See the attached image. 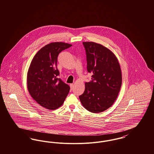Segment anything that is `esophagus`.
I'll return each mask as SVG.
<instances>
[{"mask_svg": "<svg viewBox=\"0 0 154 154\" xmlns=\"http://www.w3.org/2000/svg\"><path fill=\"white\" fill-rule=\"evenodd\" d=\"M73 84H70V88H71L72 89L73 88Z\"/></svg>", "mask_w": 154, "mask_h": 154, "instance_id": "obj_1", "label": "esophagus"}]
</instances>
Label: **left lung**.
I'll use <instances>...</instances> for the list:
<instances>
[{
    "mask_svg": "<svg viewBox=\"0 0 154 154\" xmlns=\"http://www.w3.org/2000/svg\"><path fill=\"white\" fill-rule=\"evenodd\" d=\"M87 72L92 74L79 96L82 106L94 113L103 112L116 100L122 84L120 65L115 55L106 47L94 42H83Z\"/></svg>",
    "mask_w": 154,
    "mask_h": 154,
    "instance_id": "obj_1",
    "label": "left lung"
}]
</instances>
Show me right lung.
Returning <instances> with one entry per match:
<instances>
[{"label":"right lung","instance_id":"right-lung-1","mask_svg":"<svg viewBox=\"0 0 154 154\" xmlns=\"http://www.w3.org/2000/svg\"><path fill=\"white\" fill-rule=\"evenodd\" d=\"M72 45L62 42L47 44L37 52L30 65L27 75L30 95L49 110L62 105L69 92L70 87L58 78L57 60L59 53Z\"/></svg>","mask_w":154,"mask_h":154}]
</instances>
